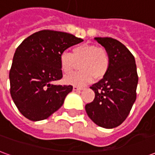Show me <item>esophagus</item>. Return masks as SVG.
<instances>
[{
    "label": "esophagus",
    "instance_id": "1",
    "mask_svg": "<svg viewBox=\"0 0 155 155\" xmlns=\"http://www.w3.org/2000/svg\"><path fill=\"white\" fill-rule=\"evenodd\" d=\"M83 90V88L81 87H78V86H74L73 87V91H81Z\"/></svg>",
    "mask_w": 155,
    "mask_h": 155
}]
</instances>
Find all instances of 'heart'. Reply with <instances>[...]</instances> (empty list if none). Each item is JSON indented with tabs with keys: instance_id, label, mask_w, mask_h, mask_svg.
<instances>
[{
	"instance_id": "obj_1",
	"label": "heart",
	"mask_w": 155,
	"mask_h": 155,
	"mask_svg": "<svg viewBox=\"0 0 155 155\" xmlns=\"http://www.w3.org/2000/svg\"><path fill=\"white\" fill-rule=\"evenodd\" d=\"M60 68L64 74L73 72L76 64L80 72L64 77L67 84L83 86L91 83L93 79L104 78L110 66V57L106 49L92 44H82L73 48L72 52H63L60 55Z\"/></svg>"
}]
</instances>
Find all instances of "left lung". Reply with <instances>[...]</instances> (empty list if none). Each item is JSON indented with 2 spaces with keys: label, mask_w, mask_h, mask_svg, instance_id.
I'll return each mask as SVG.
<instances>
[{
  "label": "left lung",
  "mask_w": 155,
  "mask_h": 155,
  "mask_svg": "<svg viewBox=\"0 0 155 155\" xmlns=\"http://www.w3.org/2000/svg\"><path fill=\"white\" fill-rule=\"evenodd\" d=\"M94 39L109 52L110 66L106 75L91 86L95 95L85 105V111L97 125L112 129L125 120L136 100V64L133 54L120 41L111 37Z\"/></svg>",
  "instance_id": "1"
}]
</instances>
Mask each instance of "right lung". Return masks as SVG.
<instances>
[{"instance_id": "add662e5", "label": "right lung", "mask_w": 155, "mask_h": 155, "mask_svg": "<svg viewBox=\"0 0 155 155\" xmlns=\"http://www.w3.org/2000/svg\"><path fill=\"white\" fill-rule=\"evenodd\" d=\"M84 40L65 32L43 30L16 48L10 70L11 95L19 111L32 121L47 119L58 110L72 85H54L63 77L60 55Z\"/></svg>"}]
</instances>
